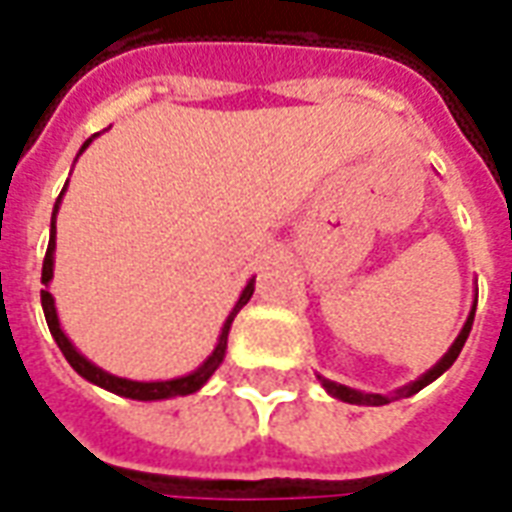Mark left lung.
I'll list each match as a JSON object with an SVG mask.
<instances>
[{
    "mask_svg": "<svg viewBox=\"0 0 512 512\" xmlns=\"http://www.w3.org/2000/svg\"><path fill=\"white\" fill-rule=\"evenodd\" d=\"M474 310H477V301H474L472 312H469V318H466V323H463L461 334L455 337V343L450 345V351L441 356L436 365L430 367L428 373L422 378H417L414 384L403 386V389H397L395 397L389 395H373V392H359V389H351V386H343V384H334V381H329V378H321L323 389L329 392L332 397H337V400H343V403H354V406H384V403H389V400H397V397H408V395H417L419 389H425V386L430 384V381H436V378L444 373V370H450L452 362L458 359V354H461L463 343H466V337H469V332H472V323H474Z\"/></svg>",
    "mask_w": 512,
    "mask_h": 512,
    "instance_id": "1",
    "label": "left lung"
}]
</instances>
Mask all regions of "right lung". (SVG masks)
<instances>
[{
	"mask_svg": "<svg viewBox=\"0 0 512 512\" xmlns=\"http://www.w3.org/2000/svg\"><path fill=\"white\" fill-rule=\"evenodd\" d=\"M93 139H87L82 145V150L87 145H90ZM79 150V153H82ZM68 186V183H65ZM65 191V189H62ZM62 191H60V200H62ZM60 200H57V205H54V216H51V235H49V249H46V257H43V277H40V282L49 288L51 277H54V246H57V224H54V219H57V211H60ZM252 293H255V279H249L246 282L244 293H241V299H238V304L233 307V312H230V318L224 321V329L222 334H219V343H216V348H213V354L202 362L194 373H189V376H180V378H172V381H131V378H117L112 376V373H104L101 367H95L93 362H87L76 348H73V343L65 337V332L60 329V318H57V310H54V299H51L49 290H40V304H43V315H46V323H49V332L51 337L57 340V345H60L62 356L68 359V365L79 373L82 378H87L90 384L95 386H104V389H109V392H115V395L120 397H131V400H167V397H180V395H191V392H197L208 378L216 373V367L222 365L224 359V351H227V334H230V323H233V318L238 315V310L244 307L246 301L252 299Z\"/></svg>",
	"mask_w": 512,
	"mask_h": 512,
	"instance_id": "obj_1",
	"label": "right lung"
}]
</instances>
